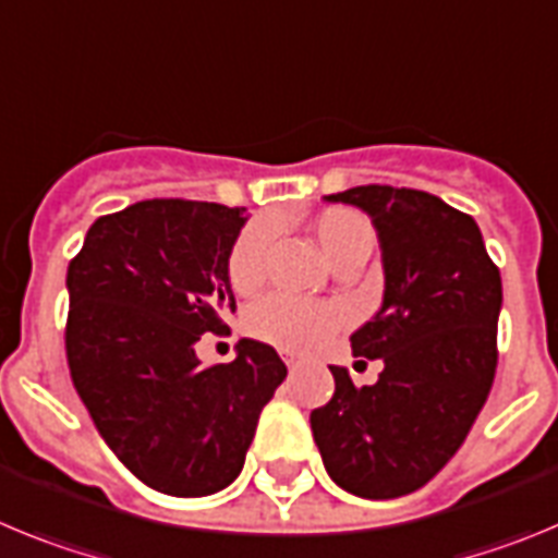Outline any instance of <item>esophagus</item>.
<instances>
[{
    "label": "esophagus",
    "instance_id": "obj_1",
    "mask_svg": "<svg viewBox=\"0 0 558 558\" xmlns=\"http://www.w3.org/2000/svg\"><path fill=\"white\" fill-rule=\"evenodd\" d=\"M283 361H286V366H289V369H294V366L300 364V355H294V353H283Z\"/></svg>",
    "mask_w": 558,
    "mask_h": 558
}]
</instances>
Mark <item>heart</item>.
Listing matches in <instances>:
<instances>
[{"label":"heart","instance_id":"1","mask_svg":"<svg viewBox=\"0 0 558 558\" xmlns=\"http://www.w3.org/2000/svg\"><path fill=\"white\" fill-rule=\"evenodd\" d=\"M308 228L333 269L344 260H366L378 242L373 222L361 210L344 205L319 210ZM269 242H272V222L267 219L247 225L235 235L228 253V280L235 294H253L264 283ZM341 325H344V311L339 305L305 303L286 294H269L258 300L244 319V328L253 339L267 341L289 353L323 348Z\"/></svg>","mask_w":558,"mask_h":558}]
</instances>
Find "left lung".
Segmentation results:
<instances>
[{"label": "left lung", "mask_w": 558, "mask_h": 558, "mask_svg": "<svg viewBox=\"0 0 558 558\" xmlns=\"http://www.w3.org/2000/svg\"><path fill=\"white\" fill-rule=\"evenodd\" d=\"M325 199L359 205L378 230L384 305L350 344L384 361V373L355 386L344 366H330L336 391L311 411V430L341 489L400 498L453 459L489 398L500 269L475 219L428 192L355 185Z\"/></svg>", "instance_id": "left-lung-1"}]
</instances>
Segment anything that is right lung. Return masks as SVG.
<instances>
[{
  "mask_svg": "<svg viewBox=\"0 0 558 558\" xmlns=\"http://www.w3.org/2000/svg\"><path fill=\"white\" fill-rule=\"evenodd\" d=\"M244 222V208L144 199L99 217L69 264L74 389L130 473L174 498L233 484L286 378L264 341H239L230 364L194 353L235 311L228 253Z\"/></svg>",
  "mask_w": 558,
  "mask_h": 558,
  "instance_id": "add662e5",
  "label": "right lung"
}]
</instances>
